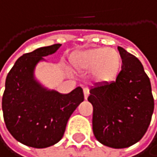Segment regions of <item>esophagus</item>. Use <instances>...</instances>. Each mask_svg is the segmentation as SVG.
I'll list each match as a JSON object with an SVG mask.
<instances>
[{"instance_id": "obj_1", "label": "esophagus", "mask_w": 157, "mask_h": 157, "mask_svg": "<svg viewBox=\"0 0 157 157\" xmlns=\"http://www.w3.org/2000/svg\"><path fill=\"white\" fill-rule=\"evenodd\" d=\"M89 89L88 88H84V95H85V98L87 99L88 96H89Z\"/></svg>"}]
</instances>
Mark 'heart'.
Returning <instances> with one entry per match:
<instances>
[{
	"label": "heart",
	"mask_w": 157,
	"mask_h": 157,
	"mask_svg": "<svg viewBox=\"0 0 157 157\" xmlns=\"http://www.w3.org/2000/svg\"><path fill=\"white\" fill-rule=\"evenodd\" d=\"M71 65L77 71H92V76L97 82L109 83L119 74L121 59L115 49L98 48L75 53L71 58Z\"/></svg>",
	"instance_id": "obj_1"
}]
</instances>
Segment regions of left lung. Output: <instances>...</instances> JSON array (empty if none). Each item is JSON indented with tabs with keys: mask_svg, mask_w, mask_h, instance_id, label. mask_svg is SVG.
<instances>
[{
	"mask_svg": "<svg viewBox=\"0 0 157 157\" xmlns=\"http://www.w3.org/2000/svg\"><path fill=\"white\" fill-rule=\"evenodd\" d=\"M122 65L116 81L97 84L90 89L93 132L97 140L111 148H126L146 132L155 102L150 79L141 61L118 47Z\"/></svg>",
	"mask_w": 157,
	"mask_h": 157,
	"instance_id": "1",
	"label": "left lung"
}]
</instances>
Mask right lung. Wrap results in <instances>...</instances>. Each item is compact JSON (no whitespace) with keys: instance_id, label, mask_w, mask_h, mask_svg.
Instances as JSON below:
<instances>
[{"instance_id":"right-lung-1","label":"right lung","mask_w":157,"mask_h":157,"mask_svg":"<svg viewBox=\"0 0 157 157\" xmlns=\"http://www.w3.org/2000/svg\"><path fill=\"white\" fill-rule=\"evenodd\" d=\"M60 46L54 44L24 54L6 77L2 102L6 128L15 140L30 147L46 148L57 144L71 115L84 101L80 86L69 94H60L35 79L36 64Z\"/></svg>"}]
</instances>
